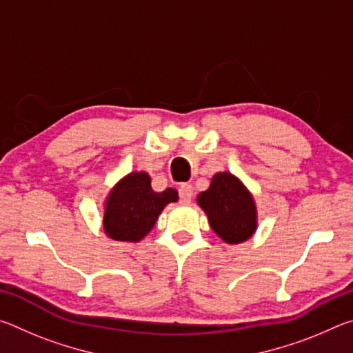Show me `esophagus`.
Returning a JSON list of instances; mask_svg holds the SVG:
<instances>
[{"label":"esophagus","instance_id":"1","mask_svg":"<svg viewBox=\"0 0 353 353\" xmlns=\"http://www.w3.org/2000/svg\"><path fill=\"white\" fill-rule=\"evenodd\" d=\"M179 198H181L182 204H190L193 199V187L190 183H182L179 187Z\"/></svg>","mask_w":353,"mask_h":353}]
</instances>
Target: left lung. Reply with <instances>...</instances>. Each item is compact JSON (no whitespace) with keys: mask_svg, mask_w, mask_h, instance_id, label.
Wrapping results in <instances>:
<instances>
[{"mask_svg":"<svg viewBox=\"0 0 353 353\" xmlns=\"http://www.w3.org/2000/svg\"><path fill=\"white\" fill-rule=\"evenodd\" d=\"M198 204L205 212L214 234L225 243H243L256 230L252 194L230 172H216L208 190L198 196Z\"/></svg>","mask_w":353,"mask_h":353,"instance_id":"left-lung-1","label":"left lung"}]
</instances>
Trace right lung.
Listing matches in <instances>:
<instances>
[{
  "instance_id": "obj_1",
  "label": "right lung",
  "mask_w": 353,
  "mask_h": 353,
  "mask_svg": "<svg viewBox=\"0 0 353 353\" xmlns=\"http://www.w3.org/2000/svg\"><path fill=\"white\" fill-rule=\"evenodd\" d=\"M179 199L174 188L155 193L148 172H130L110 190L104 207V232L115 241L139 243L170 202Z\"/></svg>"
}]
</instances>
